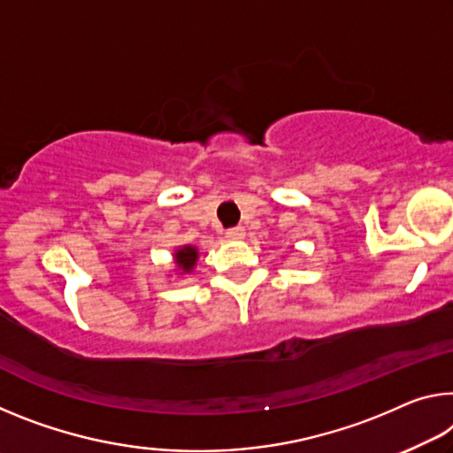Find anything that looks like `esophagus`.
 <instances>
[{
	"instance_id": "obj_1",
	"label": "esophagus",
	"mask_w": 453,
	"mask_h": 453,
	"mask_svg": "<svg viewBox=\"0 0 453 453\" xmlns=\"http://www.w3.org/2000/svg\"><path fill=\"white\" fill-rule=\"evenodd\" d=\"M226 234H227L229 240H242L243 234H246V232H243L242 226H235V227H229Z\"/></svg>"
}]
</instances>
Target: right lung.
Wrapping results in <instances>:
<instances>
[{"label":"right lung","mask_w":453,"mask_h":453,"mask_svg":"<svg viewBox=\"0 0 453 453\" xmlns=\"http://www.w3.org/2000/svg\"><path fill=\"white\" fill-rule=\"evenodd\" d=\"M175 260H177L179 268H181L183 272H189L193 265H196L197 250L191 248V246H185L183 250H179V252L175 254Z\"/></svg>","instance_id":"right-lung-1"}]
</instances>
